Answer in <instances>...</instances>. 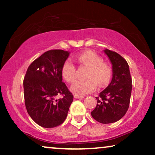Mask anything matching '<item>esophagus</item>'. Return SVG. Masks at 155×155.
<instances>
[{
    "mask_svg": "<svg viewBox=\"0 0 155 155\" xmlns=\"http://www.w3.org/2000/svg\"><path fill=\"white\" fill-rule=\"evenodd\" d=\"M74 98H75V99H82V98H84V97L82 96V95L75 94V95H74Z\"/></svg>",
    "mask_w": 155,
    "mask_h": 155,
    "instance_id": "34e87169",
    "label": "esophagus"
}]
</instances>
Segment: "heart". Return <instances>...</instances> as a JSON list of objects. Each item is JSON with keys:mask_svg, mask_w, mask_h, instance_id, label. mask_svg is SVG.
<instances>
[{"mask_svg": "<svg viewBox=\"0 0 155 155\" xmlns=\"http://www.w3.org/2000/svg\"><path fill=\"white\" fill-rule=\"evenodd\" d=\"M80 67L87 68L84 78L86 80L78 81L71 87V91L76 94L83 95L109 84L112 77V68L109 63L102 61L101 57L91 50L84 51L76 57ZM61 74L65 81L73 84L77 79V69L71 60L63 63Z\"/></svg>", "mask_w": 155, "mask_h": 155, "instance_id": "obj_1", "label": "heart"}]
</instances>
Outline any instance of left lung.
Returning a JSON list of instances; mask_svg holds the SVG:
<instances>
[{
  "instance_id": "left-lung-1",
  "label": "left lung",
  "mask_w": 155,
  "mask_h": 155,
  "mask_svg": "<svg viewBox=\"0 0 155 155\" xmlns=\"http://www.w3.org/2000/svg\"><path fill=\"white\" fill-rule=\"evenodd\" d=\"M112 63L111 83L96 97L97 104L91 112L92 118L101 124L118 121L128 111L132 91V79L127 61L115 51L105 49Z\"/></svg>"
}]
</instances>
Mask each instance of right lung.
<instances>
[{
	"label": "right lung",
	"instance_id": "add662e5",
	"mask_svg": "<svg viewBox=\"0 0 155 155\" xmlns=\"http://www.w3.org/2000/svg\"><path fill=\"white\" fill-rule=\"evenodd\" d=\"M68 51L49 50L29 65L23 80L25 104L32 120L44 128H54L67 117L73 95L63 82L61 69ZM62 96L58 100L56 97Z\"/></svg>",
	"mask_w": 155,
	"mask_h": 155
}]
</instances>
